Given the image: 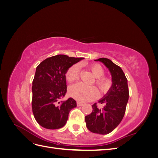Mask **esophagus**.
I'll return each instance as SVG.
<instances>
[{
  "mask_svg": "<svg viewBox=\"0 0 158 158\" xmlns=\"http://www.w3.org/2000/svg\"><path fill=\"white\" fill-rule=\"evenodd\" d=\"M84 105V103L80 102H77V106H82Z\"/></svg>",
  "mask_w": 158,
  "mask_h": 158,
  "instance_id": "34e87169",
  "label": "esophagus"
}]
</instances>
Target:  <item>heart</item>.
Segmentation results:
<instances>
[{
	"label": "heart",
	"mask_w": 158,
	"mask_h": 158,
	"mask_svg": "<svg viewBox=\"0 0 158 158\" xmlns=\"http://www.w3.org/2000/svg\"><path fill=\"white\" fill-rule=\"evenodd\" d=\"M88 68L92 72L95 77V84L101 92L106 93L111 85V80L107 76H104L105 70L102 66L97 63L88 65ZM79 65L74 64L67 70L66 73V78L70 83L74 82L79 78ZM69 94L71 97L81 102H88L97 98L99 95V91L94 85H86L83 84H77L72 85L69 88Z\"/></svg>",
	"instance_id": "b5f03b06"
}]
</instances>
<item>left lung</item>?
<instances>
[{"label": "left lung", "instance_id": "obj_1", "mask_svg": "<svg viewBox=\"0 0 158 158\" xmlns=\"http://www.w3.org/2000/svg\"><path fill=\"white\" fill-rule=\"evenodd\" d=\"M95 61L103 63L109 69L112 76L113 84L107 94L92 105L93 111L85 117L88 130L99 135H107L112 132L122 121L125 115L128 100L127 79L123 70L118 66L106 58H100Z\"/></svg>", "mask_w": 158, "mask_h": 158}]
</instances>
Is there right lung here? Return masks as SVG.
Segmentation results:
<instances>
[{
  "mask_svg": "<svg viewBox=\"0 0 158 158\" xmlns=\"http://www.w3.org/2000/svg\"><path fill=\"white\" fill-rule=\"evenodd\" d=\"M83 59L58 55L49 57L37 66L32 82L31 107L35 120L41 127L58 129L65 125L70 111L76 107L72 98L60 101L66 92L65 74Z\"/></svg>",
  "mask_w": 158,
  "mask_h": 158,
  "instance_id": "1",
  "label": "right lung"
}]
</instances>
